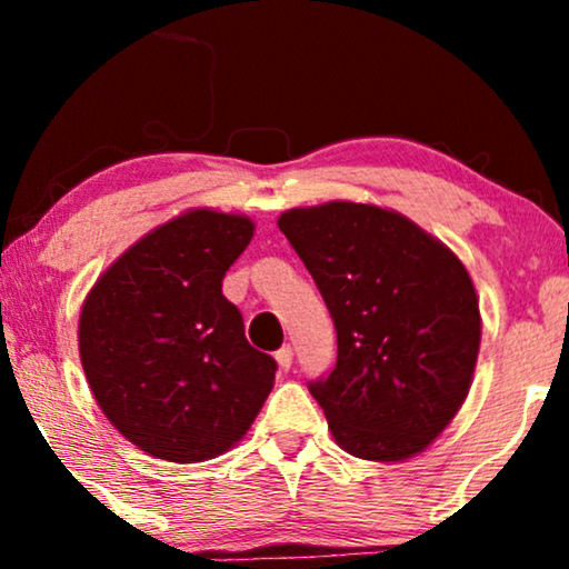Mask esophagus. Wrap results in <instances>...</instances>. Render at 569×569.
I'll return each mask as SVG.
<instances>
[{"mask_svg":"<svg viewBox=\"0 0 569 569\" xmlns=\"http://www.w3.org/2000/svg\"><path fill=\"white\" fill-rule=\"evenodd\" d=\"M274 357H277L279 368H282V370H290V368H292V347H290V345L279 347L277 352H274Z\"/></svg>","mask_w":569,"mask_h":569,"instance_id":"esophagus-1","label":"esophagus"}]
</instances>
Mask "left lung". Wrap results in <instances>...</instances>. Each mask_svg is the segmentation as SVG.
<instances>
[{
    "label": "left lung",
    "mask_w": 569,
    "mask_h": 569,
    "mask_svg": "<svg viewBox=\"0 0 569 569\" xmlns=\"http://www.w3.org/2000/svg\"><path fill=\"white\" fill-rule=\"evenodd\" d=\"M279 230L337 329V365L310 380L333 438L368 461H401L446 430L479 355L469 271L407 217L331 201L290 209Z\"/></svg>",
    "instance_id": "left-lung-1"
}]
</instances>
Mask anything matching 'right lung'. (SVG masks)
<instances>
[{
	"mask_svg": "<svg viewBox=\"0 0 569 569\" xmlns=\"http://www.w3.org/2000/svg\"><path fill=\"white\" fill-rule=\"evenodd\" d=\"M253 222L209 209L131 246L92 287L80 316L84 376L103 415L154 458L207 461L243 438L277 362L248 345L222 295Z\"/></svg>",
	"mask_w": 569,
	"mask_h": 569,
	"instance_id": "add662e5",
	"label": "right lung"
}]
</instances>
